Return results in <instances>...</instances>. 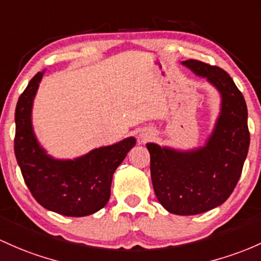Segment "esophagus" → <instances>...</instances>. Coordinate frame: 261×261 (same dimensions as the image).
Segmentation results:
<instances>
[{
    "mask_svg": "<svg viewBox=\"0 0 261 261\" xmlns=\"http://www.w3.org/2000/svg\"><path fill=\"white\" fill-rule=\"evenodd\" d=\"M153 137V133H151V131H142V133H140V139H141L142 142H146L148 141V140H151Z\"/></svg>",
    "mask_w": 261,
    "mask_h": 261,
    "instance_id": "obj_1",
    "label": "esophagus"
}]
</instances>
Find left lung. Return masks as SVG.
<instances>
[{"label": "left lung", "mask_w": 261, "mask_h": 261, "mask_svg": "<svg viewBox=\"0 0 261 261\" xmlns=\"http://www.w3.org/2000/svg\"><path fill=\"white\" fill-rule=\"evenodd\" d=\"M219 91L222 104L204 146L179 151L147 144L154 194L165 210L194 216L224 203L236 188L247 159L250 134L243 94L222 68L199 61L182 62Z\"/></svg>", "instance_id": "obj_1"}]
</instances>
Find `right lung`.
<instances>
[{"label": "right lung", "instance_id": "obj_1", "mask_svg": "<svg viewBox=\"0 0 261 261\" xmlns=\"http://www.w3.org/2000/svg\"><path fill=\"white\" fill-rule=\"evenodd\" d=\"M44 70L38 71L19 96L14 113V154L25 185L45 210L67 217H85L105 207L113 174L136 144L135 137L94 148L74 160H57L34 135L33 100Z\"/></svg>", "mask_w": 261, "mask_h": 261}]
</instances>
